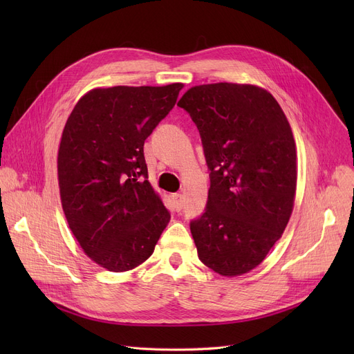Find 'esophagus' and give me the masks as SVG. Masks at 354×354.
I'll return each mask as SVG.
<instances>
[{"instance_id": "obj_1", "label": "esophagus", "mask_w": 354, "mask_h": 354, "mask_svg": "<svg viewBox=\"0 0 354 354\" xmlns=\"http://www.w3.org/2000/svg\"><path fill=\"white\" fill-rule=\"evenodd\" d=\"M172 199H174L175 207L178 209H180L182 208V202H183V196L180 194H172Z\"/></svg>"}]
</instances>
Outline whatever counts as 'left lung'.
<instances>
[{
  "label": "left lung",
  "mask_w": 354,
  "mask_h": 354,
  "mask_svg": "<svg viewBox=\"0 0 354 354\" xmlns=\"http://www.w3.org/2000/svg\"><path fill=\"white\" fill-rule=\"evenodd\" d=\"M191 115L209 167L208 203L191 232L201 261L224 277L250 272L281 238L297 189L291 126L255 84L191 87L178 102Z\"/></svg>",
  "instance_id": "8db88e82"
}]
</instances>
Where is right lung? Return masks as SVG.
Returning <instances> with one entry per match:
<instances>
[{
    "instance_id": "obj_1",
    "label": "right lung",
    "mask_w": 354,
    "mask_h": 354,
    "mask_svg": "<svg viewBox=\"0 0 354 354\" xmlns=\"http://www.w3.org/2000/svg\"><path fill=\"white\" fill-rule=\"evenodd\" d=\"M182 83L87 91L70 113L57 175L67 224L84 254L123 272L153 254L171 215L147 178L146 138L176 103Z\"/></svg>"
}]
</instances>
